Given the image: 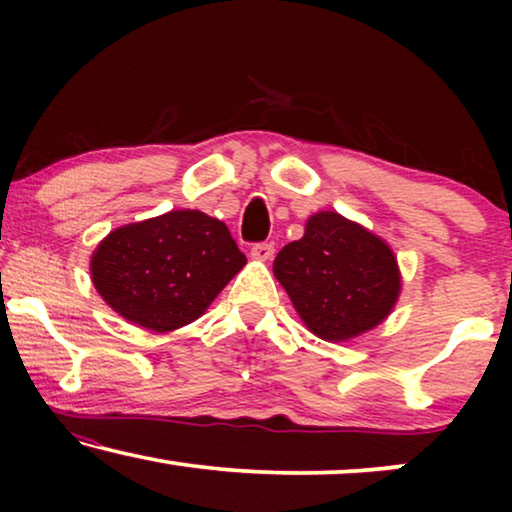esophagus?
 I'll list each match as a JSON object with an SVG mask.
<instances>
[{"label": "esophagus", "instance_id": "34e87169", "mask_svg": "<svg viewBox=\"0 0 512 512\" xmlns=\"http://www.w3.org/2000/svg\"><path fill=\"white\" fill-rule=\"evenodd\" d=\"M272 256H275V244L258 242L251 247V258H256V261H272Z\"/></svg>", "mask_w": 512, "mask_h": 512}]
</instances>
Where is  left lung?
<instances>
[{"label": "left lung", "mask_w": 512, "mask_h": 512, "mask_svg": "<svg viewBox=\"0 0 512 512\" xmlns=\"http://www.w3.org/2000/svg\"><path fill=\"white\" fill-rule=\"evenodd\" d=\"M272 270L305 326L328 342L375 328L401 293L389 244L338 212L310 216L305 235L279 251Z\"/></svg>", "instance_id": "obj_1"}]
</instances>
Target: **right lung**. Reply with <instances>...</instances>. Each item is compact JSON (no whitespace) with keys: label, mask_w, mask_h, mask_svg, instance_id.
<instances>
[{"label":"right lung","mask_w":512,"mask_h":512,"mask_svg":"<svg viewBox=\"0 0 512 512\" xmlns=\"http://www.w3.org/2000/svg\"><path fill=\"white\" fill-rule=\"evenodd\" d=\"M244 263L226 223L177 209L111 230L97 244L90 275L111 310L165 333L205 314Z\"/></svg>","instance_id":"obj_1"}]
</instances>
